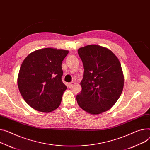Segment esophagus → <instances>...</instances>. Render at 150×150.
Wrapping results in <instances>:
<instances>
[{"instance_id": "obj_1", "label": "esophagus", "mask_w": 150, "mask_h": 150, "mask_svg": "<svg viewBox=\"0 0 150 150\" xmlns=\"http://www.w3.org/2000/svg\"><path fill=\"white\" fill-rule=\"evenodd\" d=\"M75 84V83L74 82H72V83H70L68 84V86L69 87H72Z\"/></svg>"}]
</instances>
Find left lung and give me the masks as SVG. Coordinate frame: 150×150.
I'll use <instances>...</instances> for the list:
<instances>
[{
    "label": "left lung",
    "mask_w": 150,
    "mask_h": 150,
    "mask_svg": "<svg viewBox=\"0 0 150 150\" xmlns=\"http://www.w3.org/2000/svg\"><path fill=\"white\" fill-rule=\"evenodd\" d=\"M84 72L76 101L82 109L99 115L110 109L120 97L124 77L117 57L109 49L96 45L79 48Z\"/></svg>",
    "instance_id": "obj_1"
}]
</instances>
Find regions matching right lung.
I'll list each match as a JSON object with an SVG mask.
<instances>
[{"instance_id":"right-lung-1","label":"right lung","mask_w":150,"mask_h":150,"mask_svg":"<svg viewBox=\"0 0 150 150\" xmlns=\"http://www.w3.org/2000/svg\"><path fill=\"white\" fill-rule=\"evenodd\" d=\"M69 51L47 47L36 50L23 60L17 77L18 90L33 108L49 113L60 105L67 87L62 82V62Z\"/></svg>"}]
</instances>
